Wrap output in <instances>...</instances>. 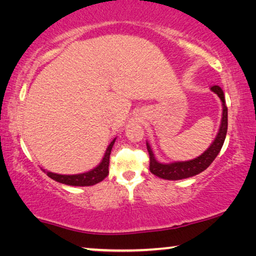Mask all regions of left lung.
<instances>
[{
	"label": "left lung",
	"instance_id": "left-lung-1",
	"mask_svg": "<svg viewBox=\"0 0 256 256\" xmlns=\"http://www.w3.org/2000/svg\"><path fill=\"white\" fill-rule=\"evenodd\" d=\"M213 92H216L219 98L222 102V120H221V126L219 134H218L216 140L213 142V144L210 146V148L202 153V156H198V158L190 160V162H174V164H160L156 160L154 156L150 145L146 142L148 146V151L150 156V171L153 174L159 176L162 179L166 180H179V179H185L193 176L196 174H199L202 171L208 168L210 164L213 162V160L216 158V156L219 154L221 148H222L224 138L227 134V126H228V114H227V106L224 104V92L221 90L220 86L214 85L210 88Z\"/></svg>",
	"mask_w": 256,
	"mask_h": 256
}]
</instances>
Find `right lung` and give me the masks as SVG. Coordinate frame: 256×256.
I'll return each instance as SVG.
<instances>
[{"label": "right lung", "instance_id": "obj_1", "mask_svg": "<svg viewBox=\"0 0 256 256\" xmlns=\"http://www.w3.org/2000/svg\"><path fill=\"white\" fill-rule=\"evenodd\" d=\"M114 144V140L111 142V144L108 145L105 152V156L103 160L96 168H94L92 171L82 173V174H74V176H62V174H56V173L46 172L48 176H50L51 179L56 180V182L66 184V185L71 186H92L94 184L100 182L102 180L105 179L108 174V165H110V154L112 146Z\"/></svg>", "mask_w": 256, "mask_h": 256}]
</instances>
